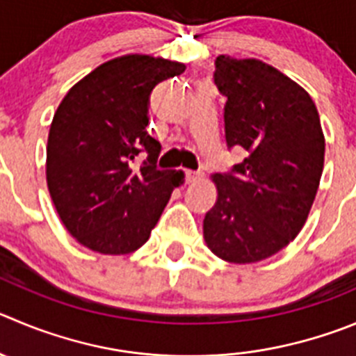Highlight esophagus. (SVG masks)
<instances>
[{
  "label": "esophagus",
  "mask_w": 356,
  "mask_h": 356,
  "mask_svg": "<svg viewBox=\"0 0 356 356\" xmlns=\"http://www.w3.org/2000/svg\"><path fill=\"white\" fill-rule=\"evenodd\" d=\"M184 175H186V181L188 182H195V181H198V179L204 177V174H202L200 170H191V168H186Z\"/></svg>",
  "instance_id": "esophagus-1"
}]
</instances>
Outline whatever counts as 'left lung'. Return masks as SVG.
Returning <instances> with one entry per match:
<instances>
[{"mask_svg": "<svg viewBox=\"0 0 356 356\" xmlns=\"http://www.w3.org/2000/svg\"><path fill=\"white\" fill-rule=\"evenodd\" d=\"M214 82L227 96V145L244 159L212 175L218 198L204 238L221 260L257 264L304 227L323 172V129L309 92L260 59L218 56Z\"/></svg>", "mask_w": 356, "mask_h": 356, "instance_id": "obj_1", "label": "left lung"}]
</instances>
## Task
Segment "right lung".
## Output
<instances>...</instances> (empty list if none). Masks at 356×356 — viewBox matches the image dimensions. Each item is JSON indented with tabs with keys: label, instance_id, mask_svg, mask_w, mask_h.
<instances>
[{
	"label": "right lung",
	"instance_id": "right-lung-1",
	"mask_svg": "<svg viewBox=\"0 0 356 356\" xmlns=\"http://www.w3.org/2000/svg\"><path fill=\"white\" fill-rule=\"evenodd\" d=\"M184 68L126 54L88 73L59 103L47 140V186L63 225L84 248L137 251L184 182L182 170L156 167L161 145L145 129L154 86ZM145 154L137 169L134 161Z\"/></svg>",
	"mask_w": 356,
	"mask_h": 356
}]
</instances>
